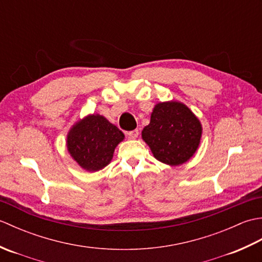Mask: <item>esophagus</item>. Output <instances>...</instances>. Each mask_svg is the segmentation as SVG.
I'll return each instance as SVG.
<instances>
[{
    "instance_id": "obj_1",
    "label": "esophagus",
    "mask_w": 262,
    "mask_h": 262,
    "mask_svg": "<svg viewBox=\"0 0 262 262\" xmlns=\"http://www.w3.org/2000/svg\"><path fill=\"white\" fill-rule=\"evenodd\" d=\"M138 134H140V133H138V129H134V130L128 132L127 136H128V138H129V140H136V138L138 137Z\"/></svg>"
}]
</instances>
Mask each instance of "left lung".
<instances>
[{"mask_svg": "<svg viewBox=\"0 0 262 262\" xmlns=\"http://www.w3.org/2000/svg\"><path fill=\"white\" fill-rule=\"evenodd\" d=\"M202 133L199 119L186 104L166 101L155 104L142 138L160 162L180 165L196 153Z\"/></svg>", "mask_w": 262, "mask_h": 262, "instance_id": "1", "label": "left lung"}]
</instances>
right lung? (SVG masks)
Here are the masks:
<instances>
[{
    "label": "right lung",
    "instance_id": "1",
    "mask_svg": "<svg viewBox=\"0 0 262 262\" xmlns=\"http://www.w3.org/2000/svg\"><path fill=\"white\" fill-rule=\"evenodd\" d=\"M125 135L103 116L89 115L72 126L66 146L76 163L85 171H99L113 160Z\"/></svg>",
    "mask_w": 262,
    "mask_h": 262
}]
</instances>
